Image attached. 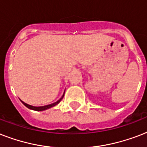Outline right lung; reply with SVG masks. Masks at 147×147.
Instances as JSON below:
<instances>
[{
	"label": "right lung",
	"instance_id": "1",
	"mask_svg": "<svg viewBox=\"0 0 147 147\" xmlns=\"http://www.w3.org/2000/svg\"><path fill=\"white\" fill-rule=\"evenodd\" d=\"M65 94V92H64ZM64 94H63V95L62 96V98H60L59 100H57L56 102L53 103V104H51V105H45V106H40V107H35V106H32V105H28V104H26V103L24 102V101H22L21 102L24 104L25 106H26V107H28L29 109H31V110H33V111H45V110H47L49 109V108H50V107H54V106H55L56 105H58L59 103L61 101V100H62V98H63V97H64Z\"/></svg>",
	"mask_w": 147,
	"mask_h": 147
}]
</instances>
